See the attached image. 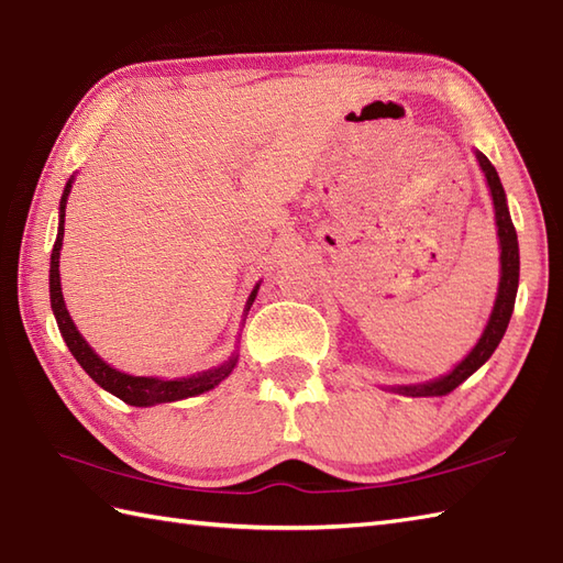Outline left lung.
I'll list each match as a JSON object with an SVG mask.
<instances>
[{"mask_svg":"<svg viewBox=\"0 0 563 563\" xmlns=\"http://www.w3.org/2000/svg\"><path fill=\"white\" fill-rule=\"evenodd\" d=\"M476 159L486 174L488 188H492L494 196V208H496V227H498V239H500V285H498V297L494 305L492 319L482 333L479 343L474 345L472 353L464 357V361L452 369L450 375L438 377L433 382H426V385H413V387H397V391L406 394V397H442V394L452 391L460 387L462 382L474 375L488 357L494 355L498 349L500 339L508 329V321L512 314V307H516V292H518V278H520V251H518V234L516 227H512L510 212L506 206V190L500 186V178L494 169V164L488 162L482 152H476Z\"/></svg>","mask_w":563,"mask_h":563,"instance_id":"8db88e82","label":"left lung"}]
</instances>
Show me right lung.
I'll return each instance as SVG.
<instances>
[{
    "label": "right lung",
    "instance_id": "add662e5",
    "mask_svg": "<svg viewBox=\"0 0 563 563\" xmlns=\"http://www.w3.org/2000/svg\"><path fill=\"white\" fill-rule=\"evenodd\" d=\"M71 181H67L63 200H59V227H57V239L53 246V256H51V307L57 319L59 333L67 343L69 353L77 357V363L84 367L97 385H101L106 391L115 394L118 399H123L130 406H154V404H164V401H178V399H188L196 397V394H202L212 389L214 385L232 373V367L236 363V357H232L230 363H224L220 367L206 369V373L190 375V377H178V379H157V377H133L125 373H118L111 365H106L101 357L89 349V343L81 339V333L77 331L75 321L69 319V312L63 300V288H59V249H63V234H65V206H67V196H69ZM258 290V285H256ZM256 290L249 297V307L254 302Z\"/></svg>",
    "mask_w": 563,
    "mask_h": 563
}]
</instances>
